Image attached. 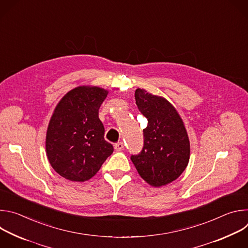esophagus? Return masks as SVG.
I'll return each mask as SVG.
<instances>
[{
  "label": "esophagus",
  "instance_id": "obj_1",
  "mask_svg": "<svg viewBox=\"0 0 248 248\" xmlns=\"http://www.w3.org/2000/svg\"><path fill=\"white\" fill-rule=\"evenodd\" d=\"M124 142H118V143L115 144V149L117 151H122V150H124Z\"/></svg>",
  "mask_w": 248,
  "mask_h": 248
}]
</instances>
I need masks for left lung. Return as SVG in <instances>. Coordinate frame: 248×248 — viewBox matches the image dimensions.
Returning <instances> with one entry per match:
<instances>
[{
    "mask_svg": "<svg viewBox=\"0 0 248 248\" xmlns=\"http://www.w3.org/2000/svg\"><path fill=\"white\" fill-rule=\"evenodd\" d=\"M134 97L148 125L143 129L142 150L130 159L145 182L162 186L178 179L188 164L187 132L179 113L166 99L140 88Z\"/></svg>",
    "mask_w": 248,
    "mask_h": 248,
    "instance_id": "8db88e82",
    "label": "left lung"
}]
</instances>
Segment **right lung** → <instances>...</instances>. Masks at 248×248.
I'll use <instances>...</instances> for the list:
<instances>
[{"label": "right lung", "mask_w": 248, "mask_h": 248, "mask_svg": "<svg viewBox=\"0 0 248 248\" xmlns=\"http://www.w3.org/2000/svg\"><path fill=\"white\" fill-rule=\"evenodd\" d=\"M108 91L79 86L66 93L51 118L46 150L53 169L72 182L91 179L114 151L104 138L99 109Z\"/></svg>", "instance_id": "obj_1"}]
</instances>
